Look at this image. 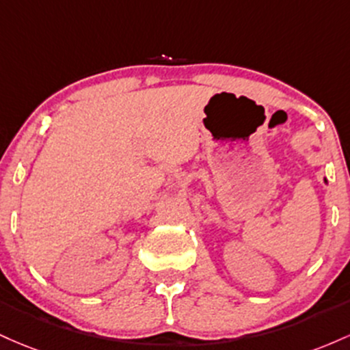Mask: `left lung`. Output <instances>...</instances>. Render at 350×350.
I'll return each instance as SVG.
<instances>
[{"label": "left lung", "instance_id": "obj_1", "mask_svg": "<svg viewBox=\"0 0 350 350\" xmlns=\"http://www.w3.org/2000/svg\"><path fill=\"white\" fill-rule=\"evenodd\" d=\"M324 182H325V183H327V180H324Z\"/></svg>", "mask_w": 350, "mask_h": 350}]
</instances>
